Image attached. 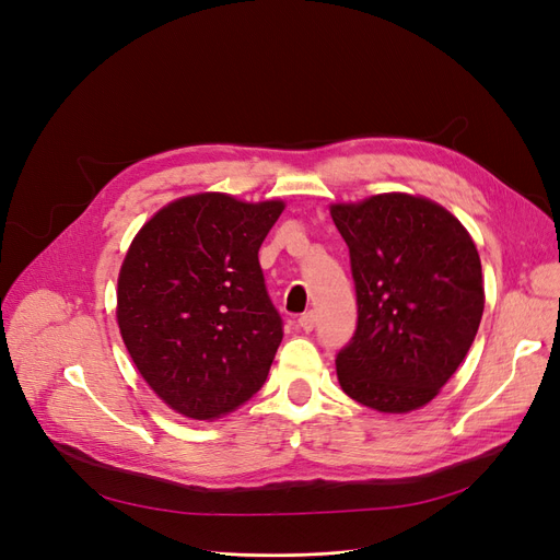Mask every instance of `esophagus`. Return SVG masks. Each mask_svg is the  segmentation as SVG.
Masks as SVG:
<instances>
[{
	"label": "esophagus",
	"instance_id": "obj_1",
	"mask_svg": "<svg viewBox=\"0 0 560 560\" xmlns=\"http://www.w3.org/2000/svg\"><path fill=\"white\" fill-rule=\"evenodd\" d=\"M299 326H301L305 332H310L312 328H315V312H305V315H301Z\"/></svg>",
	"mask_w": 560,
	"mask_h": 560
}]
</instances>
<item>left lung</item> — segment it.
Instances as JSON below:
<instances>
[{
	"label": "left lung",
	"mask_w": 560,
	"mask_h": 560,
	"mask_svg": "<svg viewBox=\"0 0 560 560\" xmlns=\"http://www.w3.org/2000/svg\"><path fill=\"white\" fill-rule=\"evenodd\" d=\"M349 245L358 326L335 358L358 405L409 413L439 395L471 349L485 310L480 255L428 197L382 192L330 205Z\"/></svg>",
	"instance_id": "8db88e82"
}]
</instances>
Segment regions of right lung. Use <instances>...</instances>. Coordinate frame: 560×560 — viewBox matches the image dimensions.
I'll return each instance as SVG.
<instances>
[{"label":"right lung","mask_w":560,"mask_h":560,"mask_svg":"<svg viewBox=\"0 0 560 560\" xmlns=\"http://www.w3.org/2000/svg\"><path fill=\"white\" fill-rule=\"evenodd\" d=\"M282 199L195 192L155 211L117 280L121 340L149 388L190 420H218L266 382L282 322L259 248Z\"/></svg>","instance_id":"1"}]
</instances>
